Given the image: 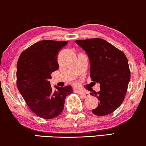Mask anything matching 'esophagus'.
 Returning <instances> with one entry per match:
<instances>
[{
  "mask_svg": "<svg viewBox=\"0 0 146 146\" xmlns=\"http://www.w3.org/2000/svg\"><path fill=\"white\" fill-rule=\"evenodd\" d=\"M79 94L81 95L84 98H87L88 97H89V93L87 92V91H82V92L79 93Z\"/></svg>",
  "mask_w": 146,
  "mask_h": 146,
  "instance_id": "obj_1",
  "label": "esophagus"
}]
</instances>
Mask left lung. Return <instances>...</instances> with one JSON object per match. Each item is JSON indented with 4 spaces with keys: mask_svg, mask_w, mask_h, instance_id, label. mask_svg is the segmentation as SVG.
<instances>
[{
    "mask_svg": "<svg viewBox=\"0 0 146 146\" xmlns=\"http://www.w3.org/2000/svg\"><path fill=\"white\" fill-rule=\"evenodd\" d=\"M76 43L89 57L91 80L100 84V91L94 93L100 103L91 111L97 116L111 114L121 105L127 93L131 78L128 59L104 39L78 40Z\"/></svg>",
    "mask_w": 146,
    "mask_h": 146,
    "instance_id": "8db88e82",
    "label": "left lung"
}]
</instances>
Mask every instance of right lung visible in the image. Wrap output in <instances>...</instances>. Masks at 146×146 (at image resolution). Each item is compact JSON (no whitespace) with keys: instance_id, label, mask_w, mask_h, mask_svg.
<instances>
[{"instance_id":"obj_1","label":"right lung","mask_w":146,"mask_h":146,"mask_svg":"<svg viewBox=\"0 0 146 146\" xmlns=\"http://www.w3.org/2000/svg\"><path fill=\"white\" fill-rule=\"evenodd\" d=\"M67 41L44 40L22 52L17 64V86L30 109L38 116L52 119L64 110L66 96L73 93L71 86L52 89L49 79L58 70L57 54Z\"/></svg>"}]
</instances>
